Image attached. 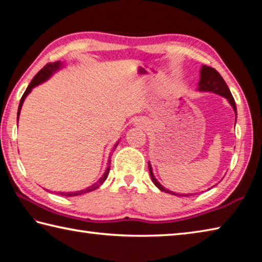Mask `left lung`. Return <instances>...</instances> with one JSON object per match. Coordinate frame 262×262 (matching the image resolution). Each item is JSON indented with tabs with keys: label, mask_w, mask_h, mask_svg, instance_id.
<instances>
[{
	"label": "left lung",
	"mask_w": 262,
	"mask_h": 262,
	"mask_svg": "<svg viewBox=\"0 0 262 262\" xmlns=\"http://www.w3.org/2000/svg\"><path fill=\"white\" fill-rule=\"evenodd\" d=\"M196 90H198L199 92H206V93L209 92V93H214V94H217L220 96L226 98L229 104L232 107L233 112H235V115L237 117V108H236L235 100H233V96L231 95V92H230V90H229L228 85L226 84V81H224L221 75H220V73L215 70V69L207 67V66H201L198 89ZM148 169H149V173H150V178H152V182L154 183V185L157 186L159 190L164 191V192H167V193H170L173 195H178V196H187V195L194 194V193H177V192L170 191L169 189H167V187H164L161 183H160L157 178H155L154 173H153L152 164H150L149 162H148ZM212 187H210V189H212ZM210 189H208V190H210Z\"/></svg>",
	"instance_id": "obj_1"
}]
</instances>
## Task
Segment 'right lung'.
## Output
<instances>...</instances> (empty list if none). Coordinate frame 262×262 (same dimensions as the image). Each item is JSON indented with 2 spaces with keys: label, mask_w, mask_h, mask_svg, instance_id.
Segmentation results:
<instances>
[{
  "label": "right lung",
  "mask_w": 262,
  "mask_h": 262,
  "mask_svg": "<svg viewBox=\"0 0 262 262\" xmlns=\"http://www.w3.org/2000/svg\"><path fill=\"white\" fill-rule=\"evenodd\" d=\"M66 67V64H64V62H61V61H57V62H54V63H48L47 66L43 67V69H41V70L36 73L35 77L32 79V81L30 82V85L27 86V89L25 91V93L23 94L21 99H20V102H19V107H18V113H17V121L18 118H19V115H20V110H21V107H23V103H24V101L26 99V96L29 95L32 90L34 89V87H36L40 84H42V82L47 81L50 77H52L54 73H56L57 71L61 70L62 68ZM119 143V140L117 141L116 144H115L114 146V150L115 148L117 147V145ZM110 159V158H109ZM110 160H108V166L107 168H105V170L103 172L102 177L100 178V180L98 182H95L94 184H92L91 186L86 187V189L84 190H79V191H75V192H56V193L61 194V195H64V196H76V195H80V194H84V193H87V192H91V191H94L95 189H98L99 186H101L103 184V182L107 180L108 177V173H109V170H110Z\"/></svg>",
  "instance_id": "right-lung-1"
}]
</instances>
